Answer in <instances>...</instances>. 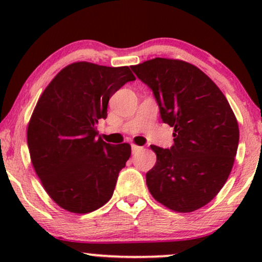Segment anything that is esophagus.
I'll list each match as a JSON object with an SVG mask.
<instances>
[{"mask_svg": "<svg viewBox=\"0 0 262 262\" xmlns=\"http://www.w3.org/2000/svg\"><path fill=\"white\" fill-rule=\"evenodd\" d=\"M141 149H143V148H141V146L135 145V144H133V145H132V151H133V154H134V152H138Z\"/></svg>", "mask_w": 262, "mask_h": 262, "instance_id": "1", "label": "esophagus"}]
</instances>
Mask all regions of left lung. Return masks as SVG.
Instances as JSON below:
<instances>
[{
  "label": "left lung",
  "mask_w": 262,
  "mask_h": 262,
  "mask_svg": "<svg viewBox=\"0 0 262 262\" xmlns=\"http://www.w3.org/2000/svg\"><path fill=\"white\" fill-rule=\"evenodd\" d=\"M130 68L173 127L170 149L151 145L156 164L146 172L149 192L175 212L202 208L227 182L236 155L239 125L229 102L202 70L182 60L155 58Z\"/></svg>",
  "instance_id": "left-lung-1"
}]
</instances>
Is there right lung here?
<instances>
[{
    "instance_id": "1",
    "label": "right lung",
    "mask_w": 262,
    "mask_h": 262,
    "mask_svg": "<svg viewBox=\"0 0 262 262\" xmlns=\"http://www.w3.org/2000/svg\"><path fill=\"white\" fill-rule=\"evenodd\" d=\"M134 80L128 66L77 61L59 71L39 97L27 129L29 154L44 189L62 209L85 214L112 197L132 148L97 138L96 124L107 117L113 93Z\"/></svg>"
}]
</instances>
